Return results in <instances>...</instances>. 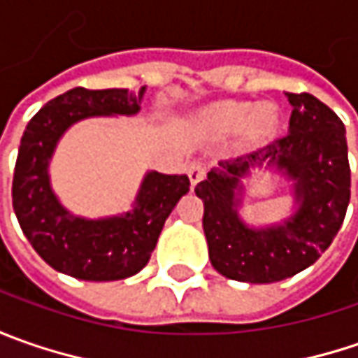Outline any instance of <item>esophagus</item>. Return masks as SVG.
<instances>
[{
	"mask_svg": "<svg viewBox=\"0 0 358 358\" xmlns=\"http://www.w3.org/2000/svg\"><path fill=\"white\" fill-rule=\"evenodd\" d=\"M187 173H189L191 185L195 187L197 183H199V181H203V179H205V175H207V167H205L201 161H195V163H191V165H189Z\"/></svg>",
	"mask_w": 358,
	"mask_h": 358,
	"instance_id": "34e87169",
	"label": "esophagus"
}]
</instances>
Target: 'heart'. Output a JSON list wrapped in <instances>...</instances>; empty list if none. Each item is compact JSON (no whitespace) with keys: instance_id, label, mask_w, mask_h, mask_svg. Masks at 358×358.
I'll list each match as a JSON object with an SVG mask.
<instances>
[{"instance_id":"obj_1","label":"heart","mask_w":358,"mask_h":358,"mask_svg":"<svg viewBox=\"0 0 358 358\" xmlns=\"http://www.w3.org/2000/svg\"><path fill=\"white\" fill-rule=\"evenodd\" d=\"M207 127L219 135H233L251 125L255 137H267L275 131L277 111L271 105L255 107L253 103H219L205 115Z\"/></svg>"}]
</instances>
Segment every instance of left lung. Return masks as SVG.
<instances>
[{"instance_id":"left-lung-1","label":"left lung","mask_w":358,"mask_h":358,"mask_svg":"<svg viewBox=\"0 0 358 358\" xmlns=\"http://www.w3.org/2000/svg\"><path fill=\"white\" fill-rule=\"evenodd\" d=\"M289 133L249 155L219 161L195 187L205 203L209 259L221 275L243 282H277L310 267L337 237L351 199L345 125L310 93H287ZM275 166L296 187L297 213L282 226L249 229L236 215L234 191L248 167Z\"/></svg>"}]
</instances>
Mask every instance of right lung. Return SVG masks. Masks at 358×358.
Instances as JSON below:
<instances>
[{
    "label": "right lung",
    "mask_w": 358,
    "mask_h": 358,
    "mask_svg": "<svg viewBox=\"0 0 358 358\" xmlns=\"http://www.w3.org/2000/svg\"><path fill=\"white\" fill-rule=\"evenodd\" d=\"M139 93L76 90L43 105L21 137L11 199L20 227L37 255L59 273L83 281H119L149 263L159 233L177 201L189 191L187 175H145L131 213L90 221L67 213L49 185L48 165L63 131L93 115H133Z\"/></svg>",
    "instance_id": "right-lung-1"
}]
</instances>
